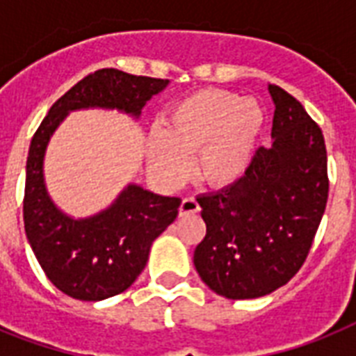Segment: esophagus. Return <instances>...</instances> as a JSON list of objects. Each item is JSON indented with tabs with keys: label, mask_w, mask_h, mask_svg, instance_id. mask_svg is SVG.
Listing matches in <instances>:
<instances>
[{
	"label": "esophagus",
	"mask_w": 356,
	"mask_h": 356,
	"mask_svg": "<svg viewBox=\"0 0 356 356\" xmlns=\"http://www.w3.org/2000/svg\"><path fill=\"white\" fill-rule=\"evenodd\" d=\"M179 212H181V216H184V214H195V212H200V203H197V200H195L194 195H188V197H184L183 203H181Z\"/></svg>",
	"instance_id": "obj_1"
}]
</instances>
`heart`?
<instances>
[{
  "mask_svg": "<svg viewBox=\"0 0 356 356\" xmlns=\"http://www.w3.org/2000/svg\"><path fill=\"white\" fill-rule=\"evenodd\" d=\"M264 113L254 99L227 90H197L168 108L164 129L147 138L151 172L166 186L183 183L192 168L211 186H231L248 173Z\"/></svg>",
  "mask_w": 356,
  "mask_h": 356,
  "instance_id": "b5f03b06",
  "label": "heart"
}]
</instances>
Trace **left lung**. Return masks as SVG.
Segmentation results:
<instances>
[{"instance_id":"left-lung-1","label":"left lung","mask_w":356,"mask_h":356,"mask_svg":"<svg viewBox=\"0 0 356 356\" xmlns=\"http://www.w3.org/2000/svg\"><path fill=\"white\" fill-rule=\"evenodd\" d=\"M271 147H259L238 183L197 197L207 234L194 251L201 281L227 299L284 286L303 266L329 195L325 140L303 105L281 86Z\"/></svg>"}]
</instances>
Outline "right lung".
<instances>
[{
	"instance_id": "add662e5",
	"label": "right lung",
	"mask_w": 356,
	"mask_h": 356,
	"mask_svg": "<svg viewBox=\"0 0 356 356\" xmlns=\"http://www.w3.org/2000/svg\"><path fill=\"white\" fill-rule=\"evenodd\" d=\"M168 83L114 68L97 70L53 103L31 140L25 168V234L47 279L70 298L102 301L125 292L147 264L153 240L177 218L181 200L129 184L108 209L74 220L47 194V142L68 113L79 108H116L138 118L145 103Z\"/></svg>"
}]
</instances>
